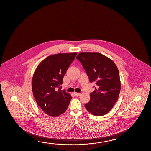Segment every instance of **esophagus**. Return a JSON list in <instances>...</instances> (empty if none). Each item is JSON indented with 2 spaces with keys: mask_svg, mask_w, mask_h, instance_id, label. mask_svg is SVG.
<instances>
[{
  "mask_svg": "<svg viewBox=\"0 0 151 151\" xmlns=\"http://www.w3.org/2000/svg\"><path fill=\"white\" fill-rule=\"evenodd\" d=\"M74 94H75V95L76 96H80L81 95V93H76V92H75Z\"/></svg>",
  "mask_w": 151,
  "mask_h": 151,
  "instance_id": "1",
  "label": "esophagus"
}]
</instances>
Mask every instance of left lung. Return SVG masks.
Masks as SVG:
<instances>
[{"mask_svg":"<svg viewBox=\"0 0 151 151\" xmlns=\"http://www.w3.org/2000/svg\"><path fill=\"white\" fill-rule=\"evenodd\" d=\"M82 64L91 83L97 87L90 94L85 107L95 116H102L116 102L121 89L119 70L111 58L99 52H81L76 57Z\"/></svg>","mask_w":151,"mask_h":151,"instance_id":"1","label":"left lung"}]
</instances>
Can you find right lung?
<instances>
[{"instance_id":"right-lung-1","label":"right lung","mask_w":151,"mask_h":151,"mask_svg":"<svg viewBox=\"0 0 151 151\" xmlns=\"http://www.w3.org/2000/svg\"><path fill=\"white\" fill-rule=\"evenodd\" d=\"M77 52L51 55L38 64L32 80V89L38 105L45 114L56 117L67 109L70 94L61 90L64 76Z\"/></svg>"}]
</instances>
